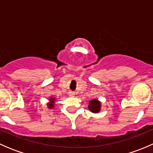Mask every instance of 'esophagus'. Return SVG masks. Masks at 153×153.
Listing matches in <instances>:
<instances>
[{
	"label": "esophagus",
	"mask_w": 153,
	"mask_h": 153,
	"mask_svg": "<svg viewBox=\"0 0 153 153\" xmlns=\"http://www.w3.org/2000/svg\"><path fill=\"white\" fill-rule=\"evenodd\" d=\"M69 96H74V95H75V92H69Z\"/></svg>",
	"instance_id": "obj_1"
}]
</instances>
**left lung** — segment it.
<instances>
[{
    "label": "left lung",
    "instance_id": "1",
    "mask_svg": "<svg viewBox=\"0 0 153 153\" xmlns=\"http://www.w3.org/2000/svg\"><path fill=\"white\" fill-rule=\"evenodd\" d=\"M89 109L92 112L98 113L101 109V103L96 99L92 100L89 103Z\"/></svg>",
    "mask_w": 153,
    "mask_h": 153
}]
</instances>
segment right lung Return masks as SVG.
<instances>
[{
	"instance_id": "1",
	"label": "right lung",
	"mask_w": 153,
	"mask_h": 153,
	"mask_svg": "<svg viewBox=\"0 0 153 153\" xmlns=\"http://www.w3.org/2000/svg\"><path fill=\"white\" fill-rule=\"evenodd\" d=\"M49 101H50V103L48 104V106H49V108H51V109H52L54 106V104H55V99H54L53 98H49Z\"/></svg>"
}]
</instances>
